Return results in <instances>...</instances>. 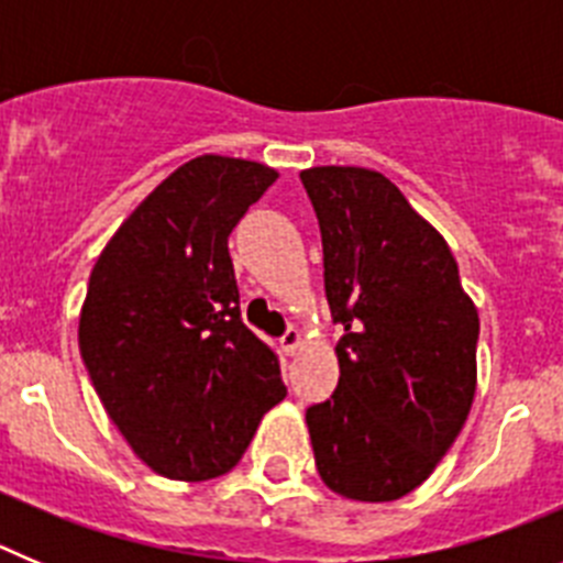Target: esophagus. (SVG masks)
Here are the masks:
<instances>
[{"label": "esophagus", "instance_id": "obj_1", "mask_svg": "<svg viewBox=\"0 0 563 563\" xmlns=\"http://www.w3.org/2000/svg\"><path fill=\"white\" fill-rule=\"evenodd\" d=\"M278 343H282V350H285V355H296L298 346H301V332L292 330V327H290V330H287L285 335H282V341H278Z\"/></svg>", "mask_w": 563, "mask_h": 563}]
</instances>
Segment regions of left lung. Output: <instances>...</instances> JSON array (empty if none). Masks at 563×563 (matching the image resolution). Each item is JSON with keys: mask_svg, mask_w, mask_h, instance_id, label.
Instances as JSON below:
<instances>
[{"mask_svg": "<svg viewBox=\"0 0 563 563\" xmlns=\"http://www.w3.org/2000/svg\"><path fill=\"white\" fill-rule=\"evenodd\" d=\"M324 245L338 389L307 409L324 485L395 501L434 474L476 391L479 316L449 242L380 172H301Z\"/></svg>", "mask_w": 563, "mask_h": 563, "instance_id": "8db88e82", "label": "left lung"}]
</instances>
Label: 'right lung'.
<instances>
[{
    "mask_svg": "<svg viewBox=\"0 0 563 563\" xmlns=\"http://www.w3.org/2000/svg\"><path fill=\"white\" fill-rule=\"evenodd\" d=\"M202 154L129 213L89 276L78 346L109 420L154 474H228L285 400L276 352L239 312L228 236L276 183Z\"/></svg>",
    "mask_w": 563,
    "mask_h": 563,
    "instance_id": "obj_1",
    "label": "right lung"
}]
</instances>
